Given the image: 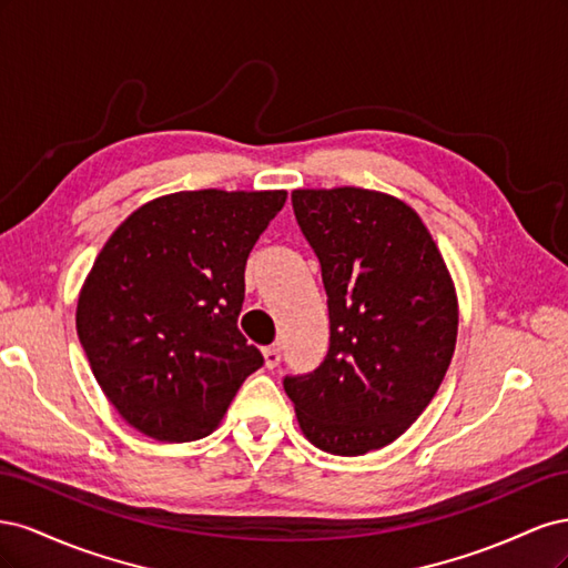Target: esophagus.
I'll use <instances>...</instances> for the list:
<instances>
[{"label":"esophagus","mask_w":568,"mask_h":568,"mask_svg":"<svg viewBox=\"0 0 568 568\" xmlns=\"http://www.w3.org/2000/svg\"><path fill=\"white\" fill-rule=\"evenodd\" d=\"M263 357H265V367L267 369H274L280 365V359H282V348H280V343H274V346H267L265 351H263Z\"/></svg>","instance_id":"esophagus-1"}]
</instances>
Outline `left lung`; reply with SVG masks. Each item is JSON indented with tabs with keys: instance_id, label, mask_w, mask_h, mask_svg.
<instances>
[{
	"instance_id": "8db88e82",
	"label": "left lung",
	"mask_w": 568,
	"mask_h": 568,
	"mask_svg": "<svg viewBox=\"0 0 568 568\" xmlns=\"http://www.w3.org/2000/svg\"><path fill=\"white\" fill-rule=\"evenodd\" d=\"M294 213L320 257L329 351L286 376L303 436L355 457L403 436L434 400L457 343L455 284L422 217L359 186L294 189Z\"/></svg>"
}]
</instances>
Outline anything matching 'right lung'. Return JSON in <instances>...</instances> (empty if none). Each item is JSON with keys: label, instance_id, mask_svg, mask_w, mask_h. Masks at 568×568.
Here are the masks:
<instances>
[{"label": "right lung", "instance_id": "obj_1", "mask_svg": "<svg viewBox=\"0 0 568 568\" xmlns=\"http://www.w3.org/2000/svg\"><path fill=\"white\" fill-rule=\"evenodd\" d=\"M284 189H199L128 215L84 280L75 326L97 384L136 432L209 436L263 355L239 332L248 253Z\"/></svg>", "mask_w": 568, "mask_h": 568}]
</instances>
